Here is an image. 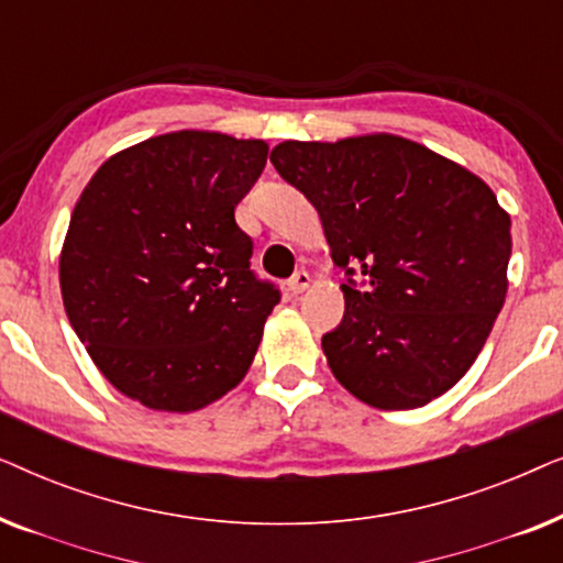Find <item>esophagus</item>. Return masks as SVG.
Here are the masks:
<instances>
[{
	"mask_svg": "<svg viewBox=\"0 0 563 563\" xmlns=\"http://www.w3.org/2000/svg\"><path fill=\"white\" fill-rule=\"evenodd\" d=\"M310 282H312L310 274H307V272H297V274L289 279V291H291V295H302L305 289H310Z\"/></svg>",
	"mask_w": 563,
	"mask_h": 563,
	"instance_id": "obj_1",
	"label": "esophagus"
}]
</instances>
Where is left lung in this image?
<instances>
[{
	"label": "left lung",
	"mask_w": 563,
	"mask_h": 563,
	"mask_svg": "<svg viewBox=\"0 0 563 563\" xmlns=\"http://www.w3.org/2000/svg\"><path fill=\"white\" fill-rule=\"evenodd\" d=\"M284 181L318 210L345 312L322 335L328 366L361 402L412 410L449 391L487 343L507 295L510 214L456 161L372 133L284 141Z\"/></svg>",
	"instance_id": "8db88e82"
}]
</instances>
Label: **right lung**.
Returning <instances> with one entry per match:
<instances>
[{"label": "right lung", "instance_id": "right-lung-1", "mask_svg": "<svg viewBox=\"0 0 563 563\" xmlns=\"http://www.w3.org/2000/svg\"><path fill=\"white\" fill-rule=\"evenodd\" d=\"M264 141L176 130L107 158L60 249L68 322L104 379L158 412H195L243 382L279 302L251 272L235 205Z\"/></svg>", "mask_w": 563, "mask_h": 563}]
</instances>
